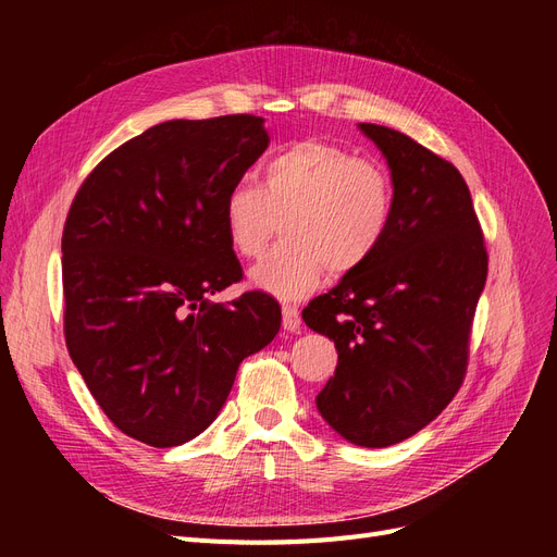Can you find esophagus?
<instances>
[{
  "label": "esophagus",
  "mask_w": 557,
  "mask_h": 557,
  "mask_svg": "<svg viewBox=\"0 0 557 557\" xmlns=\"http://www.w3.org/2000/svg\"><path fill=\"white\" fill-rule=\"evenodd\" d=\"M281 313H283V330H288V332H299V327H301V315H299V309H297V307H293V305H283Z\"/></svg>",
  "instance_id": "34e87169"
}]
</instances>
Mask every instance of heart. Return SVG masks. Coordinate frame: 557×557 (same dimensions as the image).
<instances>
[{
  "instance_id": "heart-1",
  "label": "heart",
  "mask_w": 557,
  "mask_h": 557,
  "mask_svg": "<svg viewBox=\"0 0 557 557\" xmlns=\"http://www.w3.org/2000/svg\"><path fill=\"white\" fill-rule=\"evenodd\" d=\"M395 213V188L385 166L350 150L305 139L278 150L262 166V188L234 183L223 201L227 242L250 260L274 234L285 237L250 269L252 288L281 299L313 293L325 272H356L383 244Z\"/></svg>"
}]
</instances>
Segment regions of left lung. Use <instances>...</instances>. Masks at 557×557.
<instances>
[{"label":"left lung","mask_w":557,"mask_h":557,"mask_svg":"<svg viewBox=\"0 0 557 557\" xmlns=\"http://www.w3.org/2000/svg\"><path fill=\"white\" fill-rule=\"evenodd\" d=\"M383 153L395 213L360 269L301 311L339 362L315 397L346 442L383 448L440 416L465 379L487 252L462 174L397 129L360 123Z\"/></svg>","instance_id":"obj_1"}]
</instances>
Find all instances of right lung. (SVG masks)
<instances>
[{
	"instance_id": "add662e5",
	"label": "right lung",
	"mask_w": 557,
	"mask_h": 557,
	"mask_svg": "<svg viewBox=\"0 0 557 557\" xmlns=\"http://www.w3.org/2000/svg\"><path fill=\"white\" fill-rule=\"evenodd\" d=\"M269 146L264 117L166 121L115 148L76 193L62 232L64 339L111 423L172 448L205 432L244 358L281 327L242 281L223 201Z\"/></svg>"
}]
</instances>
